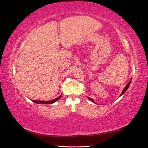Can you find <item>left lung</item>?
Instances as JSON below:
<instances>
[{
    "instance_id": "1",
    "label": "left lung",
    "mask_w": 148,
    "mask_h": 148,
    "mask_svg": "<svg viewBox=\"0 0 148 148\" xmlns=\"http://www.w3.org/2000/svg\"><path fill=\"white\" fill-rule=\"evenodd\" d=\"M131 81H132V79H130V81H129V83H128V84H127V85L126 86H125V88L123 89V92H122V93H121V95H123V94H124L125 93V92H126V91L127 90V89L128 88V87H129V86H130V83H131ZM120 95V96H121ZM89 99V100H91V101H92V102H94L93 101V99H91V98H88Z\"/></svg>"
}]
</instances>
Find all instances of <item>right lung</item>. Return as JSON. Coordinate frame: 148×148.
Masks as SVG:
<instances>
[{"instance_id": "add662e5", "label": "right lung", "mask_w": 148, "mask_h": 148, "mask_svg": "<svg viewBox=\"0 0 148 148\" xmlns=\"http://www.w3.org/2000/svg\"><path fill=\"white\" fill-rule=\"evenodd\" d=\"M62 97V95L59 96L58 98H56L55 99H53L52 100H49V101H42V100H32L35 103H48V104H51V103H54L55 102H56V100H58V99H60Z\"/></svg>"}]
</instances>
